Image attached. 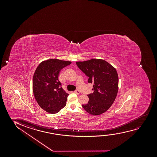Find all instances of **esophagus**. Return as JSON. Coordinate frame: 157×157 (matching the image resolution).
Returning <instances> with one entry per match:
<instances>
[{"mask_svg": "<svg viewBox=\"0 0 157 157\" xmlns=\"http://www.w3.org/2000/svg\"><path fill=\"white\" fill-rule=\"evenodd\" d=\"M74 93H75V94H80V91L78 90H75L74 91Z\"/></svg>", "mask_w": 157, "mask_h": 157, "instance_id": "34e87169", "label": "esophagus"}]
</instances>
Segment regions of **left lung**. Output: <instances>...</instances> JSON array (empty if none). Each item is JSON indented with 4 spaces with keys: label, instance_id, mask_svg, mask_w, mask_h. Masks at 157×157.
Wrapping results in <instances>:
<instances>
[{
    "label": "left lung",
    "instance_id": "1",
    "mask_svg": "<svg viewBox=\"0 0 157 157\" xmlns=\"http://www.w3.org/2000/svg\"><path fill=\"white\" fill-rule=\"evenodd\" d=\"M76 64L88 77V82L93 85L94 92L87 95L88 103L82 107L92 115L104 113L114 103L118 92V77L116 69L101 59L93 58L77 62Z\"/></svg>",
    "mask_w": 157,
    "mask_h": 157
}]
</instances>
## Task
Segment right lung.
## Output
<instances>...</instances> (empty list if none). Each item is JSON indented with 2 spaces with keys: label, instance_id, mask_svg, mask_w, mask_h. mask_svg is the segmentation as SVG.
<instances>
[{
  "label": "right lung",
  "instance_id": "obj_1",
  "mask_svg": "<svg viewBox=\"0 0 157 157\" xmlns=\"http://www.w3.org/2000/svg\"><path fill=\"white\" fill-rule=\"evenodd\" d=\"M71 62L58 59L44 60L37 67L33 79V91L39 106L45 112L56 114L64 107L69 94L58 80L60 70Z\"/></svg>",
  "mask_w": 157,
  "mask_h": 157
}]
</instances>
